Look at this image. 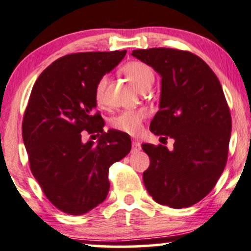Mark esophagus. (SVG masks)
<instances>
[{"instance_id": "esophagus-1", "label": "esophagus", "mask_w": 251, "mask_h": 251, "mask_svg": "<svg viewBox=\"0 0 251 251\" xmlns=\"http://www.w3.org/2000/svg\"><path fill=\"white\" fill-rule=\"evenodd\" d=\"M132 152H136V151H140L141 150V144L140 142L137 141H132Z\"/></svg>"}]
</instances>
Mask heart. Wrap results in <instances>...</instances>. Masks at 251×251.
Wrapping results in <instances>:
<instances>
[{"instance_id": "heart-1", "label": "heart", "mask_w": 251, "mask_h": 251, "mask_svg": "<svg viewBox=\"0 0 251 251\" xmlns=\"http://www.w3.org/2000/svg\"><path fill=\"white\" fill-rule=\"evenodd\" d=\"M122 72L128 76L138 91H148L154 80L153 71L148 64L140 60H132L122 66ZM107 76L103 75L98 80L94 87V99L98 104L106 102ZM145 117L143 109L125 110L110 120V126L114 130H119L129 135H137L141 132L142 122Z\"/></svg>"}]
</instances>
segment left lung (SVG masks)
<instances>
[{"label":"left lung","instance_id":"obj_1","mask_svg":"<svg viewBox=\"0 0 251 251\" xmlns=\"http://www.w3.org/2000/svg\"><path fill=\"white\" fill-rule=\"evenodd\" d=\"M131 54L162 76L159 110L150 130L160 140H175L171 151L142 144L150 158L145 188L160 205L193 206L214 188L227 163L231 116L221 83L192 52L152 48Z\"/></svg>","mask_w":251,"mask_h":251}]
</instances>
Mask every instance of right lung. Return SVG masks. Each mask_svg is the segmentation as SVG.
Here are the masks:
<instances>
[{"label":"right lung","mask_w":251,"mask_h":251,"mask_svg":"<svg viewBox=\"0 0 251 251\" xmlns=\"http://www.w3.org/2000/svg\"><path fill=\"white\" fill-rule=\"evenodd\" d=\"M126 53L66 54L43 71L31 91L22 123L30 169L45 197L66 214H85L106 199L108 170L131 149L128 134L103 131L94 99L95 83ZM81 131L98 133V143L83 144Z\"/></svg>","instance_id":"1"}]
</instances>
